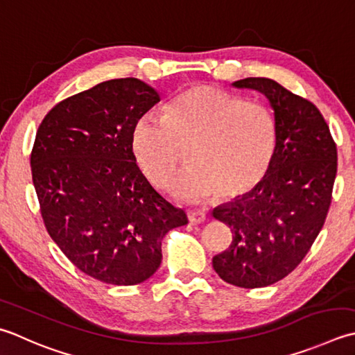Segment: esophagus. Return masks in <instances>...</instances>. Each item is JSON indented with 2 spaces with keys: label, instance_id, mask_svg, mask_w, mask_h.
I'll return each instance as SVG.
<instances>
[{
  "label": "esophagus",
  "instance_id": "obj_1",
  "mask_svg": "<svg viewBox=\"0 0 355 355\" xmlns=\"http://www.w3.org/2000/svg\"><path fill=\"white\" fill-rule=\"evenodd\" d=\"M187 218H189L191 223H203L206 220V212L205 211H187Z\"/></svg>",
  "mask_w": 355,
  "mask_h": 355
}]
</instances>
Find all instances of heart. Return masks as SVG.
<instances>
[{
    "mask_svg": "<svg viewBox=\"0 0 355 355\" xmlns=\"http://www.w3.org/2000/svg\"><path fill=\"white\" fill-rule=\"evenodd\" d=\"M275 144L277 123L265 104L209 85L183 90L164 118L146 114L132 132L137 162L159 189L175 183L189 150L192 169L175 189L187 201L246 196L266 177Z\"/></svg>",
    "mask_w": 355,
    "mask_h": 355,
    "instance_id": "heart-1",
    "label": "heart"
}]
</instances>
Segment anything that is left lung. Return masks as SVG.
I'll return each instance as SVG.
<instances>
[{
    "label": "left lung",
    "mask_w": 355,
    "mask_h": 355,
    "mask_svg": "<svg viewBox=\"0 0 355 355\" xmlns=\"http://www.w3.org/2000/svg\"><path fill=\"white\" fill-rule=\"evenodd\" d=\"M234 86L266 95L277 144L266 177L246 196L214 209V218L234 235L212 266L226 283L255 289L293 272L320 234L336 182L337 146L314 103L260 76Z\"/></svg>",
    "instance_id": "8db88e82"
}]
</instances>
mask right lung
<instances>
[{"mask_svg":"<svg viewBox=\"0 0 355 355\" xmlns=\"http://www.w3.org/2000/svg\"><path fill=\"white\" fill-rule=\"evenodd\" d=\"M159 101L137 78L100 83L49 110L31 154L44 226L64 255L103 283L132 286L162 265V240L184 226L183 209L148 182L132 132Z\"/></svg>","mask_w":355,"mask_h":355,"instance_id":"add662e5","label":"right lung"}]
</instances>
